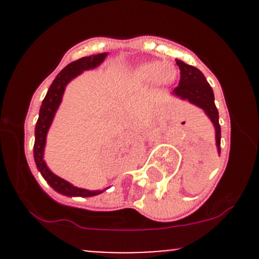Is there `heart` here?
I'll use <instances>...</instances> for the list:
<instances>
[{
    "label": "heart",
    "mask_w": 259,
    "mask_h": 259,
    "mask_svg": "<svg viewBox=\"0 0 259 259\" xmlns=\"http://www.w3.org/2000/svg\"><path fill=\"white\" fill-rule=\"evenodd\" d=\"M132 75L142 85L169 86L178 79L179 70L171 62L146 61L138 65Z\"/></svg>",
    "instance_id": "obj_1"
}]
</instances>
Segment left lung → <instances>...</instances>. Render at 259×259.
<instances>
[{
  "label": "left lung",
  "mask_w": 259,
  "mask_h": 259,
  "mask_svg": "<svg viewBox=\"0 0 259 259\" xmlns=\"http://www.w3.org/2000/svg\"><path fill=\"white\" fill-rule=\"evenodd\" d=\"M177 64L180 69V81L179 86H177L171 94L200 108L209 117L215 130L217 149L218 153H221V125L218 110L214 104L213 90L200 70L185 64L182 60H177Z\"/></svg>",
  "instance_id": "8db88e82"
}]
</instances>
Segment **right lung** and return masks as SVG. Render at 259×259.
<instances>
[{
  "label": "right lung",
  "instance_id": "1",
  "mask_svg": "<svg viewBox=\"0 0 259 259\" xmlns=\"http://www.w3.org/2000/svg\"><path fill=\"white\" fill-rule=\"evenodd\" d=\"M108 52H103V54L91 55V56L81 57V59L72 61L71 64L67 65L66 67L59 72L55 80L52 81L51 86L49 88L48 94H46L45 99H44L42 104H41L40 113H38V119L36 122L35 127V145H33V159H35L36 166H37L38 171L44 179L49 183L50 187L52 189L56 190L57 193L62 195H67V197H94V195L101 194L104 190H88L82 189V188H77L69 183L67 180L60 178L56 174L52 173L49 169L48 164H46L45 159H44V153H45V145H46V137L50 126L52 124L55 114H56L57 109H59L60 104L62 101V96H64L65 89H66L67 83L75 77L79 76L83 71L88 70H93L95 67L100 66L104 62V60L108 56Z\"/></svg>",
  "mask_w": 259,
  "mask_h": 259
}]
</instances>
